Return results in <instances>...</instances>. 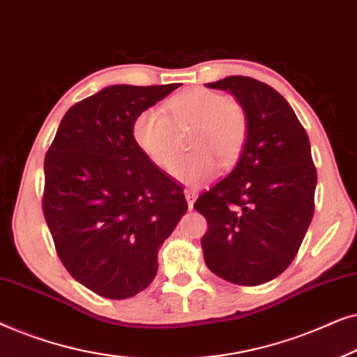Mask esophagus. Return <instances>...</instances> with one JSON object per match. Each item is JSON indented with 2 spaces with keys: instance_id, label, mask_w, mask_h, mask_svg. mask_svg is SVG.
Listing matches in <instances>:
<instances>
[{
  "instance_id": "obj_1",
  "label": "esophagus",
  "mask_w": 357,
  "mask_h": 357,
  "mask_svg": "<svg viewBox=\"0 0 357 357\" xmlns=\"http://www.w3.org/2000/svg\"><path fill=\"white\" fill-rule=\"evenodd\" d=\"M185 198H187V203H188V208L192 209L193 208V203H195V199H197V192H195V190H190V188H187L185 190Z\"/></svg>"
}]
</instances>
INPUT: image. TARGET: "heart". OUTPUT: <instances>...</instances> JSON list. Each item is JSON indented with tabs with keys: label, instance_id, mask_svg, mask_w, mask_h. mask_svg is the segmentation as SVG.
<instances>
[{
	"label": "heart",
	"instance_id": "heart-1",
	"mask_svg": "<svg viewBox=\"0 0 357 357\" xmlns=\"http://www.w3.org/2000/svg\"><path fill=\"white\" fill-rule=\"evenodd\" d=\"M193 126L190 149H199L178 159L172 175L187 185L214 178L219 160L232 162L241 154L248 136V116L237 100L208 87L182 91L160 107H149L133 121V139L155 167L167 170L177 155V130Z\"/></svg>",
	"mask_w": 357,
	"mask_h": 357
}]
</instances>
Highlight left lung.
Returning <instances> with one entry per match:
<instances>
[{
	"instance_id": "1",
	"label": "left lung",
	"mask_w": 357,
	"mask_h": 357,
	"mask_svg": "<svg viewBox=\"0 0 357 357\" xmlns=\"http://www.w3.org/2000/svg\"><path fill=\"white\" fill-rule=\"evenodd\" d=\"M206 86L236 97L247 112L248 136L232 172L193 204L208 221L204 263L229 282L258 286L291 265L314 216L309 136L284 97L265 82L229 76Z\"/></svg>"
}]
</instances>
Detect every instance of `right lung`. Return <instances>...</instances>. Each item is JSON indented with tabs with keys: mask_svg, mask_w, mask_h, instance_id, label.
Returning a JSON list of instances; mask_svg holds the SVG:
<instances>
[{
	"mask_svg": "<svg viewBox=\"0 0 357 357\" xmlns=\"http://www.w3.org/2000/svg\"><path fill=\"white\" fill-rule=\"evenodd\" d=\"M180 84L109 86L63 116L47 151L42 208L77 282L128 299L158 273V250L187 213L183 188L141 153L133 121Z\"/></svg>",
	"mask_w": 357,
	"mask_h": 357,
	"instance_id": "right-lung-1",
	"label": "right lung"
}]
</instances>
